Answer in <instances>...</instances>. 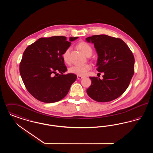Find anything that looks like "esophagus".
<instances>
[{"instance_id": "esophagus-1", "label": "esophagus", "mask_w": 153, "mask_h": 153, "mask_svg": "<svg viewBox=\"0 0 153 153\" xmlns=\"http://www.w3.org/2000/svg\"><path fill=\"white\" fill-rule=\"evenodd\" d=\"M77 78L79 80H81V79H83L84 78V77L81 76H79V75H77Z\"/></svg>"}]
</instances>
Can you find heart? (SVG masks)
<instances>
[{
	"instance_id": "obj_1",
	"label": "heart",
	"mask_w": 153,
	"mask_h": 153,
	"mask_svg": "<svg viewBox=\"0 0 153 153\" xmlns=\"http://www.w3.org/2000/svg\"><path fill=\"white\" fill-rule=\"evenodd\" d=\"M79 49L82 51L87 56L89 57L92 54V49L89 44L85 42H81L77 45ZM71 48L70 47L68 48L64 53H62V58L64 61L69 64V56ZM91 69V65L89 64H85L83 65H76L71 66L69 69V72L73 73L79 76H85L87 74L88 71Z\"/></svg>"
}]
</instances>
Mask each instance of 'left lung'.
<instances>
[{"mask_svg": "<svg viewBox=\"0 0 153 153\" xmlns=\"http://www.w3.org/2000/svg\"><path fill=\"white\" fill-rule=\"evenodd\" d=\"M94 44L98 55L97 71L102 79L91 77L88 96L98 102H111L120 96L128 87L134 73L135 59L128 46L120 38L96 35L86 38Z\"/></svg>", "mask_w": 153, "mask_h": 153, "instance_id": "1", "label": "left lung"}]
</instances>
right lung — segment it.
Here are the masks:
<instances>
[{
	"label": "right lung",
	"mask_w": 153,
	"mask_h": 153,
	"mask_svg": "<svg viewBox=\"0 0 153 153\" xmlns=\"http://www.w3.org/2000/svg\"><path fill=\"white\" fill-rule=\"evenodd\" d=\"M77 38L71 37L67 41L66 36L41 38L25 49L19 72L27 90L37 100L54 102L68 94L77 76L64 74L67 68L62 53Z\"/></svg>",
	"instance_id": "add662e5"
}]
</instances>
